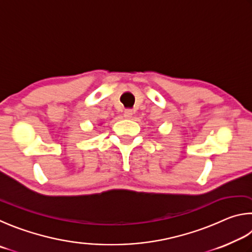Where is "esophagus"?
<instances>
[{"instance_id":"esophagus-1","label":"esophagus","mask_w":252,"mask_h":252,"mask_svg":"<svg viewBox=\"0 0 252 252\" xmlns=\"http://www.w3.org/2000/svg\"><path fill=\"white\" fill-rule=\"evenodd\" d=\"M131 115H133V110L131 109H126L125 112H124V117L126 118H130Z\"/></svg>"}]
</instances>
